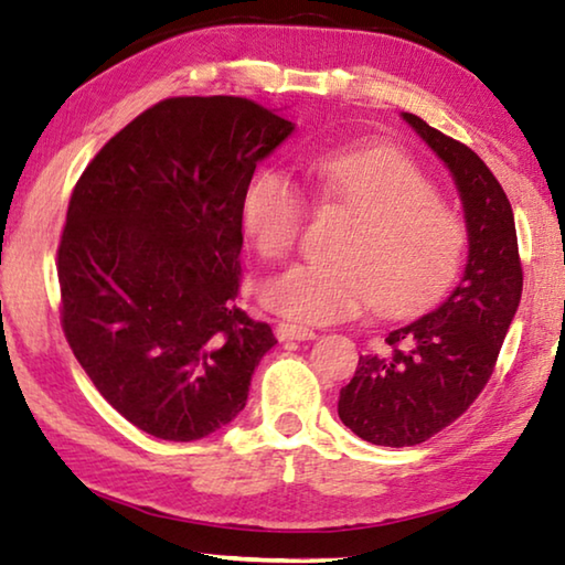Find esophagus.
Here are the masks:
<instances>
[{"label": "esophagus", "instance_id": "esophagus-1", "mask_svg": "<svg viewBox=\"0 0 565 565\" xmlns=\"http://www.w3.org/2000/svg\"><path fill=\"white\" fill-rule=\"evenodd\" d=\"M313 337H317L313 329L301 327V323H291V321L276 323V339L279 341H309Z\"/></svg>", "mask_w": 565, "mask_h": 565}]
</instances>
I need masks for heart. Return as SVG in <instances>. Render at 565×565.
Wrapping results in <instances>:
<instances>
[{
	"label": "heart",
	"mask_w": 565,
	"mask_h": 565,
	"mask_svg": "<svg viewBox=\"0 0 565 565\" xmlns=\"http://www.w3.org/2000/svg\"><path fill=\"white\" fill-rule=\"evenodd\" d=\"M323 199L353 214L333 262L296 264L264 286V301L303 323H337L366 311L408 313L438 299L461 271L468 228L414 159L391 147L339 149L309 161ZM309 222L301 189L281 171L248 186L244 226L259 254L284 262Z\"/></svg>",
	"instance_id": "obj_1"
}]
</instances>
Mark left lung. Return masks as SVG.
<instances>
[{"label":"left lung","instance_id":"8db88e82","mask_svg":"<svg viewBox=\"0 0 565 565\" xmlns=\"http://www.w3.org/2000/svg\"><path fill=\"white\" fill-rule=\"evenodd\" d=\"M451 169L461 191L468 264L448 299L394 329L386 347L359 359L339 394V418L363 441L416 446L444 431L473 404L499 361L515 317L523 266L511 202L476 151L404 114Z\"/></svg>","mask_w":565,"mask_h":565}]
</instances>
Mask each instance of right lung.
<instances>
[{"label": "right lung", "mask_w": 565, "mask_h": 565, "mask_svg": "<svg viewBox=\"0 0 565 565\" xmlns=\"http://www.w3.org/2000/svg\"><path fill=\"white\" fill-rule=\"evenodd\" d=\"M294 124L246 97H171L104 145L56 248L66 343L141 431L196 441L246 406L276 339L238 306L244 199Z\"/></svg>", "instance_id": "obj_1"}]
</instances>
